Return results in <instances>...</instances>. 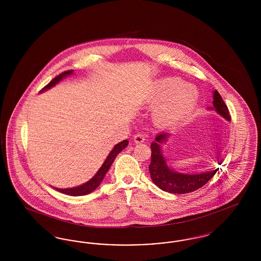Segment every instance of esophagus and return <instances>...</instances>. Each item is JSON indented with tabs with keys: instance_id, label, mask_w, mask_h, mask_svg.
Segmentation results:
<instances>
[{
	"instance_id": "34e87169",
	"label": "esophagus",
	"mask_w": 261,
	"mask_h": 261,
	"mask_svg": "<svg viewBox=\"0 0 261 261\" xmlns=\"http://www.w3.org/2000/svg\"><path fill=\"white\" fill-rule=\"evenodd\" d=\"M145 141V136L142 134V133H138L135 136H134V142L137 144H140V143H143Z\"/></svg>"
}]
</instances>
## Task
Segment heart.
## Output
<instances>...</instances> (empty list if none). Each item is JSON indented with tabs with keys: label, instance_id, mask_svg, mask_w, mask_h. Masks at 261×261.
I'll list each match as a JSON object with an SVG mask.
<instances>
[{
	"label": "heart",
	"instance_id": "b5f03b06",
	"mask_svg": "<svg viewBox=\"0 0 261 261\" xmlns=\"http://www.w3.org/2000/svg\"><path fill=\"white\" fill-rule=\"evenodd\" d=\"M199 92L179 78H162L149 88L146 99L152 109V119L161 127L180 124L192 114L199 101Z\"/></svg>",
	"mask_w": 261,
	"mask_h": 261
}]
</instances>
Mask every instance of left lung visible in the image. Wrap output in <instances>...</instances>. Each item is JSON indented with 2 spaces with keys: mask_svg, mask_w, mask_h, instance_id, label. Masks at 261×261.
<instances>
[{
  "mask_svg": "<svg viewBox=\"0 0 261 261\" xmlns=\"http://www.w3.org/2000/svg\"><path fill=\"white\" fill-rule=\"evenodd\" d=\"M208 110H215V112L226 120L231 121V115L228 108L216 90L213 91V108H210ZM169 136V133L162 132L156 135L154 141L150 144L151 161L149 170L152 182L162 191L171 194H188L205 185L215 175L218 168L197 174L181 173L175 171L168 166L165 158L162 154V146Z\"/></svg>",
  "mask_w": 261,
  "mask_h": 261,
  "instance_id": "1",
  "label": "left lung"
}]
</instances>
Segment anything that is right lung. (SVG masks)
<instances>
[{
	"label": "right lung",
	"instance_id": "1",
	"mask_svg": "<svg viewBox=\"0 0 261 261\" xmlns=\"http://www.w3.org/2000/svg\"><path fill=\"white\" fill-rule=\"evenodd\" d=\"M73 70H67L62 72V74L58 75L57 77H55L48 85H46L45 87L41 90V92L47 91L50 88L54 87L56 84H58L60 81H62V78L68 76V75L72 74ZM128 141L124 140L118 144H116L114 146V148L112 149V151L110 152V154L108 155V158L106 159L105 162L102 163V165L100 166L98 172L95 174V176L90 179L88 182L80 185V186L75 187V188H69V189H59V188H55L57 191L61 192L62 194L68 195V196H72V197H77V196H85L90 193H92L93 191H95L99 184L101 183L102 179L105 178V175L109 171L110 167L112 166V162H114L116 155L122 151V149H124L128 146Z\"/></svg>",
	"mask_w": 261,
	"mask_h": 261
}]
</instances>
